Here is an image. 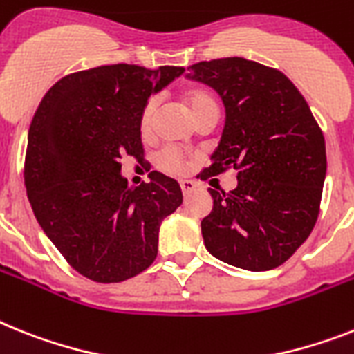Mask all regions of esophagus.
I'll list each match as a JSON object with an SVG mask.
<instances>
[{"instance_id": "obj_1", "label": "esophagus", "mask_w": 354, "mask_h": 354, "mask_svg": "<svg viewBox=\"0 0 354 354\" xmlns=\"http://www.w3.org/2000/svg\"><path fill=\"white\" fill-rule=\"evenodd\" d=\"M180 187H182L183 196H189L192 191H196V183L191 182V180H183V182H180Z\"/></svg>"}]
</instances>
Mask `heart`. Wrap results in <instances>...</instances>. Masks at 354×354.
Returning a JSON list of instances; mask_svg holds the SVG:
<instances>
[{
    "label": "heart",
    "instance_id": "1",
    "mask_svg": "<svg viewBox=\"0 0 354 354\" xmlns=\"http://www.w3.org/2000/svg\"><path fill=\"white\" fill-rule=\"evenodd\" d=\"M182 99L185 102L189 113H191V117L194 118V122L201 120L205 117L218 118V100L214 99V95L210 91L203 90V88H198V86H192V88H185L182 91ZM156 108H158V100L149 99L145 102L144 109H142L140 133L144 136H147L151 133ZM156 165L163 172H169V174H183L187 169V158L182 151L174 149V147H165V149L160 151L158 158H156Z\"/></svg>",
    "mask_w": 354,
    "mask_h": 354
}]
</instances>
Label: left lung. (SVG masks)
Wrapping results in <instances>:
<instances>
[{"instance_id": "8db88e82", "label": "left lung", "mask_w": 354, "mask_h": 354, "mask_svg": "<svg viewBox=\"0 0 354 354\" xmlns=\"http://www.w3.org/2000/svg\"><path fill=\"white\" fill-rule=\"evenodd\" d=\"M189 71L218 91L227 111L212 163L198 178L237 172L234 191L209 189L214 207L201 221L205 246L237 268H277L319 218L326 178L322 129L301 91L275 68L225 57L196 62Z\"/></svg>"}]
</instances>
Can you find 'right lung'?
I'll use <instances>...</instances> for the list:
<instances>
[{"label": "right lung", "mask_w": 354, "mask_h": 354, "mask_svg": "<svg viewBox=\"0 0 354 354\" xmlns=\"http://www.w3.org/2000/svg\"><path fill=\"white\" fill-rule=\"evenodd\" d=\"M109 64L62 77L28 129L25 187L44 234L71 268L95 283H122L158 254L160 225L182 205L176 180L149 172L127 185L122 158L144 162L140 115L151 95L183 73Z\"/></svg>", "instance_id": "right-lung-1"}]
</instances>
